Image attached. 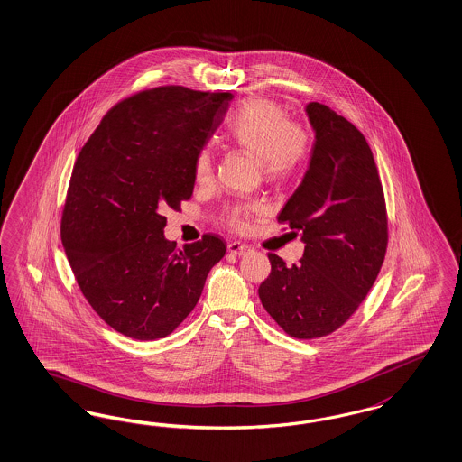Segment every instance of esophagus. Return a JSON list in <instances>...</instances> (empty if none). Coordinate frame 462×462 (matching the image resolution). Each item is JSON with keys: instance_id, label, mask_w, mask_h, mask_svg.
I'll use <instances>...</instances> for the list:
<instances>
[{"instance_id": "1", "label": "esophagus", "mask_w": 462, "mask_h": 462, "mask_svg": "<svg viewBox=\"0 0 462 462\" xmlns=\"http://www.w3.org/2000/svg\"><path fill=\"white\" fill-rule=\"evenodd\" d=\"M227 252L231 254L241 256V254H246L250 252V246L245 245V243H239V241H233V243L227 245Z\"/></svg>"}]
</instances>
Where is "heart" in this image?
I'll return each instance as SVG.
<instances>
[{
  "label": "heart",
  "instance_id": "heart-1",
  "mask_svg": "<svg viewBox=\"0 0 462 462\" xmlns=\"http://www.w3.org/2000/svg\"><path fill=\"white\" fill-rule=\"evenodd\" d=\"M224 134L233 148L258 160L270 181L294 177L313 154L311 129L302 122L291 120L283 105L263 97H252L236 106L226 120ZM212 170L210 151L199 149L194 164L197 183H208ZM260 212L262 208L256 204H241L226 210V221L236 229H246L250 219Z\"/></svg>",
  "mask_w": 462,
  "mask_h": 462
}]
</instances>
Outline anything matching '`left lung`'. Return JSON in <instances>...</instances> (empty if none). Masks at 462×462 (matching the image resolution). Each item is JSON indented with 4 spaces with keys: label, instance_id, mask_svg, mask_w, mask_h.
I'll return each instance as SVG.
<instances>
[{
    "label": "left lung",
    "instance_id": "obj_1",
    "mask_svg": "<svg viewBox=\"0 0 462 462\" xmlns=\"http://www.w3.org/2000/svg\"><path fill=\"white\" fill-rule=\"evenodd\" d=\"M316 143L310 168L277 221L302 235L304 254L287 267L268 254L270 275L258 296L294 338L327 337L369 294L387 248L386 200L365 137L323 104L306 106Z\"/></svg>",
    "mask_w": 462,
    "mask_h": 462
}]
</instances>
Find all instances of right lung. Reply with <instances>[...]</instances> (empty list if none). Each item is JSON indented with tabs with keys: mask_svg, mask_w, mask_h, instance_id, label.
<instances>
[{
	"mask_svg": "<svg viewBox=\"0 0 462 462\" xmlns=\"http://www.w3.org/2000/svg\"><path fill=\"white\" fill-rule=\"evenodd\" d=\"M231 98L175 85L143 89L105 114L76 158L62 246L89 306L129 338L168 337L226 254L210 233L180 250L164 239L163 212L192 197L195 156Z\"/></svg>",
	"mask_w": 462,
	"mask_h": 462,
	"instance_id": "1",
	"label": "right lung"
}]
</instances>
